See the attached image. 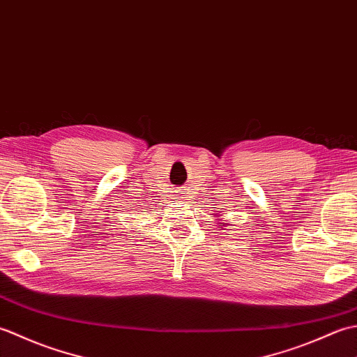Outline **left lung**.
<instances>
[{"label": "left lung", "instance_id": "8db88e82", "mask_svg": "<svg viewBox=\"0 0 357 357\" xmlns=\"http://www.w3.org/2000/svg\"><path fill=\"white\" fill-rule=\"evenodd\" d=\"M219 229H221V230H222V225H221V227H219Z\"/></svg>", "mask_w": 357, "mask_h": 357}]
</instances>
